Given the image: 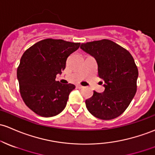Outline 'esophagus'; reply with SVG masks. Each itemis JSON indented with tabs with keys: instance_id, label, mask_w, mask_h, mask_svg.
Returning <instances> with one entry per match:
<instances>
[{
	"instance_id": "obj_1",
	"label": "esophagus",
	"mask_w": 155,
	"mask_h": 155,
	"mask_svg": "<svg viewBox=\"0 0 155 155\" xmlns=\"http://www.w3.org/2000/svg\"><path fill=\"white\" fill-rule=\"evenodd\" d=\"M76 87H77L78 89H83V88H84V86H81V85H77V86H76Z\"/></svg>"
}]
</instances>
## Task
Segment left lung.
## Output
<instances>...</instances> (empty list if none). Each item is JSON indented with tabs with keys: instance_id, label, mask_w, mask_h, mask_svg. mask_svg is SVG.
Listing matches in <instances>:
<instances>
[{
	"instance_id": "left-lung-1",
	"label": "left lung",
	"mask_w": 155,
	"mask_h": 155,
	"mask_svg": "<svg viewBox=\"0 0 155 155\" xmlns=\"http://www.w3.org/2000/svg\"><path fill=\"white\" fill-rule=\"evenodd\" d=\"M81 49L94 58L98 76L104 81V92L94 91L92 97L86 100L88 111L101 120L117 117L137 91L138 69L134 58L129 51L107 39L82 44Z\"/></svg>"
}]
</instances>
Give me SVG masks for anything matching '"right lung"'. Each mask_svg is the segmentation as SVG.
Listing matches in <instances>:
<instances>
[{
    "label": "right lung",
    "mask_w": 155,
    "mask_h": 155,
    "mask_svg": "<svg viewBox=\"0 0 155 155\" xmlns=\"http://www.w3.org/2000/svg\"><path fill=\"white\" fill-rule=\"evenodd\" d=\"M80 44L47 38L35 44L23 54L17 70L20 93L25 104L38 115L53 117L66 107L75 86L62 84L55 78L64 70L67 58Z\"/></svg>",
    "instance_id": "add662e5"
}]
</instances>
